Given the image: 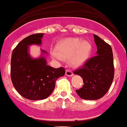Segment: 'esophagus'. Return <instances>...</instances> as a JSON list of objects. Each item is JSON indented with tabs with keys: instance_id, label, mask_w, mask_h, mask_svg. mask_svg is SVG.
Wrapping results in <instances>:
<instances>
[{
	"instance_id": "obj_1",
	"label": "esophagus",
	"mask_w": 127,
	"mask_h": 127,
	"mask_svg": "<svg viewBox=\"0 0 127 127\" xmlns=\"http://www.w3.org/2000/svg\"><path fill=\"white\" fill-rule=\"evenodd\" d=\"M65 75L67 76H72L73 72L70 70H66V71H65Z\"/></svg>"
}]
</instances>
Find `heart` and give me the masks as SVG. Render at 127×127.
Segmentation results:
<instances>
[{"mask_svg": "<svg viewBox=\"0 0 127 127\" xmlns=\"http://www.w3.org/2000/svg\"><path fill=\"white\" fill-rule=\"evenodd\" d=\"M59 53L63 57L70 58L71 62L75 66H80L87 60L91 51V45L86 40L83 41L78 38H68L59 48ZM55 57L61 60L57 53H53Z\"/></svg>", "mask_w": 127, "mask_h": 127, "instance_id": "1", "label": "heart"}]
</instances>
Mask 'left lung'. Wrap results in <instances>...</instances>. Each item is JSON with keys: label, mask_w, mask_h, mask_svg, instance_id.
I'll return each mask as SVG.
<instances>
[{"label": "left lung", "mask_w": 127, "mask_h": 127, "mask_svg": "<svg viewBox=\"0 0 127 127\" xmlns=\"http://www.w3.org/2000/svg\"><path fill=\"white\" fill-rule=\"evenodd\" d=\"M97 45V53L85 62L81 68L74 72L83 80V87L76 90L81 99L96 100L108 92L114 74V60L112 47L110 44L94 34Z\"/></svg>", "instance_id": "obj_1"}]
</instances>
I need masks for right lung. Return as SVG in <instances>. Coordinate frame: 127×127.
<instances>
[{
  "label": "right lung",
  "mask_w": 127,
  "mask_h": 127,
  "mask_svg": "<svg viewBox=\"0 0 127 127\" xmlns=\"http://www.w3.org/2000/svg\"><path fill=\"white\" fill-rule=\"evenodd\" d=\"M44 34H32L25 38L15 48L11 60V78L17 91L22 97L30 100L46 99L53 91L55 81L64 76V67L54 68L47 65L44 55L47 51L41 49L38 58H32L29 54V46L40 45Z\"/></svg>",
  "instance_id": "obj_1"
}]
</instances>
